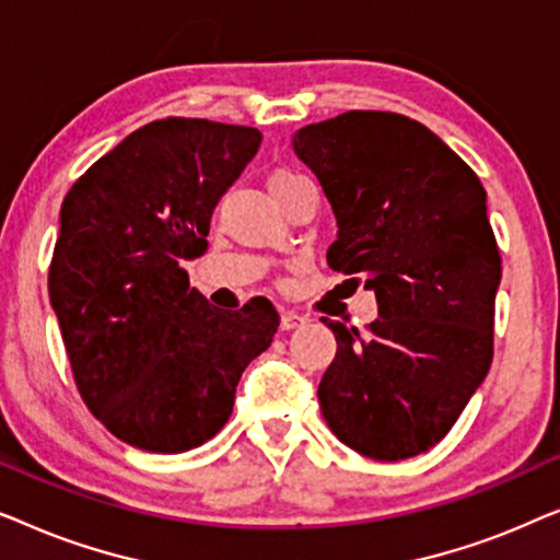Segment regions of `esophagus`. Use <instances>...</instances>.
<instances>
[{
  "label": "esophagus",
  "mask_w": 560,
  "mask_h": 560,
  "mask_svg": "<svg viewBox=\"0 0 560 560\" xmlns=\"http://www.w3.org/2000/svg\"><path fill=\"white\" fill-rule=\"evenodd\" d=\"M305 316H301V313H295V311H282L280 313V328L282 331H293V328H298L301 324H305Z\"/></svg>",
  "instance_id": "34e87169"
}]
</instances>
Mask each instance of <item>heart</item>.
Segmentation results:
<instances>
[{"label": "heart", "instance_id": "b5f03b06", "mask_svg": "<svg viewBox=\"0 0 560 560\" xmlns=\"http://www.w3.org/2000/svg\"><path fill=\"white\" fill-rule=\"evenodd\" d=\"M290 178H295V175L285 173V171H278V173L270 175V186H275V183H282V180H290Z\"/></svg>", "mask_w": 560, "mask_h": 560}]
</instances>
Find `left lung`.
Masks as SVG:
<instances>
[{
	"instance_id": "1",
	"label": "left lung",
	"mask_w": 560,
	"mask_h": 560,
	"mask_svg": "<svg viewBox=\"0 0 560 560\" xmlns=\"http://www.w3.org/2000/svg\"><path fill=\"white\" fill-rule=\"evenodd\" d=\"M295 155L331 203L328 267L364 275L366 334L324 318L336 357L318 402L336 439L377 462L433 448L492 364L502 259L487 190L441 137L393 112L298 129Z\"/></svg>"
}]
</instances>
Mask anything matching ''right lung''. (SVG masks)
Instances as JSON below:
<instances>
[{"label":"right lung","mask_w":560,"mask_h":560,"mask_svg":"<svg viewBox=\"0 0 560 560\" xmlns=\"http://www.w3.org/2000/svg\"><path fill=\"white\" fill-rule=\"evenodd\" d=\"M259 142L255 127L150 121L60 206L50 305L83 402L129 446L180 454L213 439L278 331L267 298L219 311L180 267L209 249L211 213Z\"/></svg>","instance_id":"add662e5"}]
</instances>
